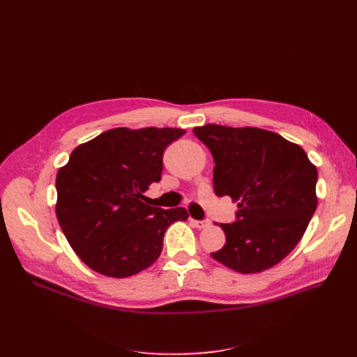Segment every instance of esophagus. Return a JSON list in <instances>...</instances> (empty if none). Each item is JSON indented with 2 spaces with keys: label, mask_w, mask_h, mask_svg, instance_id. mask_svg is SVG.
Wrapping results in <instances>:
<instances>
[{
  "label": "esophagus",
  "mask_w": 357,
  "mask_h": 357,
  "mask_svg": "<svg viewBox=\"0 0 357 357\" xmlns=\"http://www.w3.org/2000/svg\"><path fill=\"white\" fill-rule=\"evenodd\" d=\"M191 222L194 224L197 229H205V227H208L210 224H211L210 220H191Z\"/></svg>",
  "instance_id": "1"
}]
</instances>
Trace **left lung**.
<instances>
[{"label":"left lung","instance_id":"left-lung-1","mask_svg":"<svg viewBox=\"0 0 357 357\" xmlns=\"http://www.w3.org/2000/svg\"><path fill=\"white\" fill-rule=\"evenodd\" d=\"M194 135L214 158L217 197L237 202L236 221L220 224L226 245L211 256L238 273L264 272L303 238L317 208V167L301 146L256 127L207 124Z\"/></svg>","mask_w":357,"mask_h":357}]
</instances>
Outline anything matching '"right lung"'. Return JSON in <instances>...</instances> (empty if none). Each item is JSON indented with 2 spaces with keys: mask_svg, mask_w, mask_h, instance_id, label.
I'll use <instances>...</instances> for the list:
<instances>
[{
  "mask_svg": "<svg viewBox=\"0 0 357 357\" xmlns=\"http://www.w3.org/2000/svg\"><path fill=\"white\" fill-rule=\"evenodd\" d=\"M185 130L111 128L79 144L56 175V217L70 248L92 271L127 278L153 265L166 229L190 217L142 198L160 181L163 152Z\"/></svg>",
  "mask_w": 357,
  "mask_h": 357,
  "instance_id": "1",
  "label": "right lung"
}]
</instances>
